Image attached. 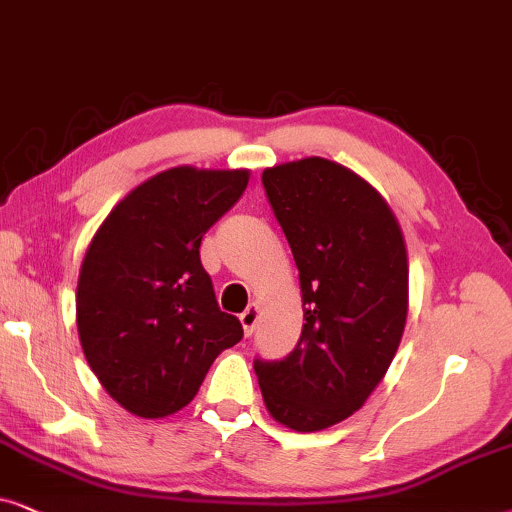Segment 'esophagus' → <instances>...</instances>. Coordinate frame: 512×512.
<instances>
[{
	"mask_svg": "<svg viewBox=\"0 0 512 512\" xmlns=\"http://www.w3.org/2000/svg\"><path fill=\"white\" fill-rule=\"evenodd\" d=\"M238 320H241V325H243V332L245 335H252V330H255V325H257V320H260V306L257 304H250L248 309H245L241 316H238Z\"/></svg>",
	"mask_w": 512,
	"mask_h": 512,
	"instance_id": "1",
	"label": "esophagus"
}]
</instances>
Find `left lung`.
<instances>
[{"mask_svg": "<svg viewBox=\"0 0 512 512\" xmlns=\"http://www.w3.org/2000/svg\"><path fill=\"white\" fill-rule=\"evenodd\" d=\"M299 269L302 337L285 360H255L278 424L323 431L351 417L398 351L410 306L405 236L391 206L342 163L309 156L262 173Z\"/></svg>", "mask_w": 512, "mask_h": 512, "instance_id": "obj_1", "label": "left lung"}]
</instances>
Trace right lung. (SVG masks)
Instances as JSON below:
<instances>
[{
	"label": "right lung",
	"mask_w": 512,
	"mask_h": 512,
	"mask_svg": "<svg viewBox=\"0 0 512 512\" xmlns=\"http://www.w3.org/2000/svg\"><path fill=\"white\" fill-rule=\"evenodd\" d=\"M250 170L168 168L131 189L88 243L77 330L102 388L135 417L189 405L213 360L241 342L201 264V238L241 199Z\"/></svg>",
	"instance_id": "add662e5"
}]
</instances>
